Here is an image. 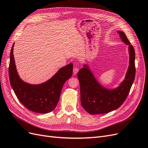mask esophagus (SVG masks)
Returning a JSON list of instances; mask_svg holds the SVG:
<instances>
[{
  "label": "esophagus",
  "instance_id": "1",
  "mask_svg": "<svg viewBox=\"0 0 148 148\" xmlns=\"http://www.w3.org/2000/svg\"><path fill=\"white\" fill-rule=\"evenodd\" d=\"M79 71V68L77 67H74L73 69V74L75 75Z\"/></svg>",
  "mask_w": 148,
  "mask_h": 148
}]
</instances>
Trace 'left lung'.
I'll list each match as a JSON object with an SVG mask.
<instances>
[{
    "instance_id": "left-lung-1",
    "label": "left lung",
    "mask_w": 148,
    "mask_h": 148,
    "mask_svg": "<svg viewBox=\"0 0 148 148\" xmlns=\"http://www.w3.org/2000/svg\"><path fill=\"white\" fill-rule=\"evenodd\" d=\"M117 32L121 40L129 47L130 53V65L120 85L114 89L103 87L86 65L78 72L81 105L90 114H105L119 108L126 99L134 80L136 66L134 47L123 31Z\"/></svg>"
}]
</instances>
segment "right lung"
<instances>
[{"label":"right lung","mask_w":148,"mask_h":148,"mask_svg":"<svg viewBox=\"0 0 148 148\" xmlns=\"http://www.w3.org/2000/svg\"><path fill=\"white\" fill-rule=\"evenodd\" d=\"M12 45L10 53L9 77L11 85L18 100L29 111L37 113H48L56 108L65 82L73 74V65L69 63L61 68L46 82L31 85L23 82L18 75L13 55Z\"/></svg>","instance_id":"1"}]
</instances>
